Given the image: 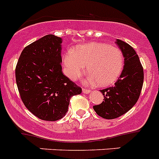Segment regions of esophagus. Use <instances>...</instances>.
Segmentation results:
<instances>
[{
    "label": "esophagus",
    "instance_id": "obj_1",
    "mask_svg": "<svg viewBox=\"0 0 159 159\" xmlns=\"http://www.w3.org/2000/svg\"><path fill=\"white\" fill-rule=\"evenodd\" d=\"M90 92H91L90 89H82V93H90Z\"/></svg>",
    "mask_w": 159,
    "mask_h": 159
}]
</instances>
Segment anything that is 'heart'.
<instances>
[{"instance_id": "1", "label": "heart", "mask_w": 159, "mask_h": 159, "mask_svg": "<svg viewBox=\"0 0 159 159\" xmlns=\"http://www.w3.org/2000/svg\"><path fill=\"white\" fill-rule=\"evenodd\" d=\"M66 74L72 80L79 78L85 71L89 74L88 81L100 86L112 85L121 76L124 56L121 49L106 43L90 42L78 45L63 56Z\"/></svg>"}]
</instances>
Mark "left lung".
I'll list each match as a JSON object with an SVG mask.
<instances>
[{
    "label": "left lung",
    "mask_w": 159,
    "mask_h": 159,
    "mask_svg": "<svg viewBox=\"0 0 159 159\" xmlns=\"http://www.w3.org/2000/svg\"><path fill=\"white\" fill-rule=\"evenodd\" d=\"M124 56V68L114 86L100 90L104 102L93 106L98 115L106 119H114L129 111L138 102L143 85V66L134 49L125 41L117 39Z\"/></svg>",
    "instance_id": "left-lung-1"
}]
</instances>
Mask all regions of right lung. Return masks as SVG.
Returning a JSON list of instances; mask_svg holds the SVG:
<instances>
[{"label": "right lung", "mask_w": 159, "mask_h": 159, "mask_svg": "<svg viewBox=\"0 0 159 159\" xmlns=\"http://www.w3.org/2000/svg\"><path fill=\"white\" fill-rule=\"evenodd\" d=\"M61 42L53 34L34 41L23 49L15 70L22 102L45 121L62 118L70 98L81 93V88L62 74Z\"/></svg>", "instance_id": "add662e5"}]
</instances>
